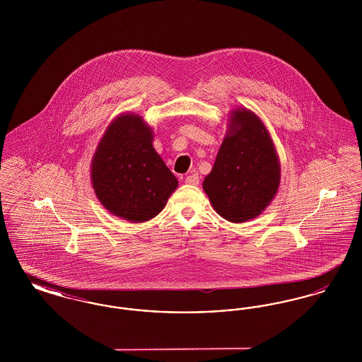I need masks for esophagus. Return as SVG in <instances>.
<instances>
[{
    "mask_svg": "<svg viewBox=\"0 0 362 362\" xmlns=\"http://www.w3.org/2000/svg\"><path fill=\"white\" fill-rule=\"evenodd\" d=\"M187 185H191V186H197L198 183H199V176L197 175V173H192V175H189V176H186V180H185Z\"/></svg>",
    "mask_w": 362,
    "mask_h": 362,
    "instance_id": "obj_1",
    "label": "esophagus"
}]
</instances>
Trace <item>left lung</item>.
Returning a JSON list of instances; mask_svg holds the SVG:
<instances>
[{
  "instance_id": "1",
  "label": "left lung",
  "mask_w": 362,
  "mask_h": 362,
  "mask_svg": "<svg viewBox=\"0 0 362 362\" xmlns=\"http://www.w3.org/2000/svg\"><path fill=\"white\" fill-rule=\"evenodd\" d=\"M281 165L274 142L258 115L230 112L228 132L202 187L214 210L230 223L258 217L276 197Z\"/></svg>"
}]
</instances>
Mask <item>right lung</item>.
<instances>
[{
	"label": "right lung",
	"mask_w": 362,
	"mask_h": 362,
	"mask_svg": "<svg viewBox=\"0 0 362 362\" xmlns=\"http://www.w3.org/2000/svg\"><path fill=\"white\" fill-rule=\"evenodd\" d=\"M152 142V127L126 112L110 123L92 157L90 179L98 199L130 223L153 218L177 187Z\"/></svg>",
	"instance_id": "right-lung-1"
}]
</instances>
